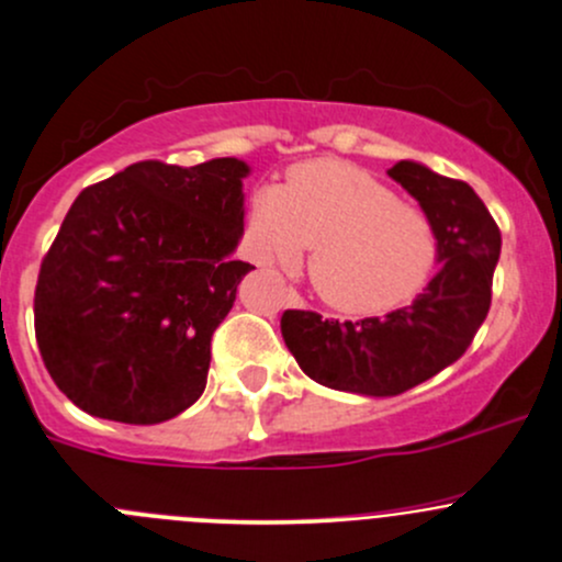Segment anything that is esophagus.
I'll list each match as a JSON object with an SVG mask.
<instances>
[{
    "mask_svg": "<svg viewBox=\"0 0 562 562\" xmlns=\"http://www.w3.org/2000/svg\"><path fill=\"white\" fill-rule=\"evenodd\" d=\"M289 297H292V300H294V303H297V294H294V292H289Z\"/></svg>",
    "mask_w": 562,
    "mask_h": 562,
    "instance_id": "1",
    "label": "esophagus"
}]
</instances>
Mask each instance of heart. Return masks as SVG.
Instances as JSON below:
<instances>
[{"mask_svg":"<svg viewBox=\"0 0 562 562\" xmlns=\"http://www.w3.org/2000/svg\"><path fill=\"white\" fill-rule=\"evenodd\" d=\"M249 231L265 259L292 262L313 246L307 273L327 305L380 316L407 305L431 279L439 235L420 206L342 160L300 162L286 187L251 198Z\"/></svg>","mask_w":562,"mask_h":562,"instance_id":"obj_1","label":"heart"}]
</instances>
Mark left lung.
Returning <instances> with one entry per match:
<instances>
[{"mask_svg": "<svg viewBox=\"0 0 562 562\" xmlns=\"http://www.w3.org/2000/svg\"><path fill=\"white\" fill-rule=\"evenodd\" d=\"M437 225L439 273L413 305L361 322H329L313 311L281 316L283 342L300 370L327 389L396 396L461 359L491 311L501 231L461 179L400 160L389 171Z\"/></svg>", "mask_w": 562, "mask_h": 562, "instance_id": "1", "label": "left lung"}]
</instances>
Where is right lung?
Instances as JSON below:
<instances>
[{
	"label": "right lung",
	"instance_id": "obj_1",
	"mask_svg": "<svg viewBox=\"0 0 562 562\" xmlns=\"http://www.w3.org/2000/svg\"><path fill=\"white\" fill-rule=\"evenodd\" d=\"M246 173L235 158L142 160L77 195L34 292L42 361L77 407L147 426L198 402L211 335L255 270L231 257Z\"/></svg>",
	"mask_w": 562,
	"mask_h": 562
}]
</instances>
